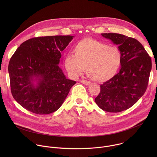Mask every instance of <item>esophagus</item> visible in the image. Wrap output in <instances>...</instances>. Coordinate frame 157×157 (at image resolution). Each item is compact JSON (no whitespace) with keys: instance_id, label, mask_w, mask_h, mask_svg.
I'll return each instance as SVG.
<instances>
[{"instance_id":"34e87169","label":"esophagus","mask_w":157,"mask_h":157,"mask_svg":"<svg viewBox=\"0 0 157 157\" xmlns=\"http://www.w3.org/2000/svg\"><path fill=\"white\" fill-rule=\"evenodd\" d=\"M80 82H81V83H82L83 84L86 85V86L91 84V82L90 81H86V80H83V79H82V80H81Z\"/></svg>"}]
</instances>
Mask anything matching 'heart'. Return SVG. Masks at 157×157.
I'll list each match as a JSON object with an SVG mask.
<instances>
[{
  "label": "heart",
  "instance_id": "b5f03b06",
  "mask_svg": "<svg viewBox=\"0 0 157 157\" xmlns=\"http://www.w3.org/2000/svg\"><path fill=\"white\" fill-rule=\"evenodd\" d=\"M74 54H68L64 59L65 68L73 78L86 72L93 80L103 82L114 76L120 68L122 56L114 46L92 38H84L74 47Z\"/></svg>",
  "mask_w": 157,
  "mask_h": 157
}]
</instances>
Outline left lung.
<instances>
[{
    "label": "left lung",
    "mask_w": 157,
    "mask_h": 157,
    "mask_svg": "<svg viewBox=\"0 0 157 157\" xmlns=\"http://www.w3.org/2000/svg\"><path fill=\"white\" fill-rule=\"evenodd\" d=\"M118 45L122 59L119 73L100 86L95 98L96 104L109 113H119L131 107L144 94L147 88L151 60L136 39L114 33H101Z\"/></svg>",
    "instance_id": "left-lung-1"
}]
</instances>
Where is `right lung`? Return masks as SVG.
<instances>
[{
    "mask_svg": "<svg viewBox=\"0 0 157 157\" xmlns=\"http://www.w3.org/2000/svg\"><path fill=\"white\" fill-rule=\"evenodd\" d=\"M73 36L36 37L22 43L10 59L8 70L15 100L29 111L48 114L63 104L76 81L59 67L61 52Z\"/></svg>",
    "mask_w": 157,
    "mask_h": 157,
    "instance_id": "1",
    "label": "right lung"
}]
</instances>
